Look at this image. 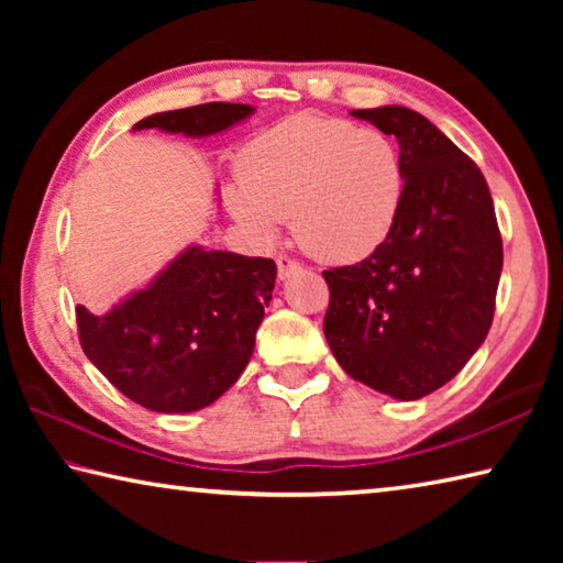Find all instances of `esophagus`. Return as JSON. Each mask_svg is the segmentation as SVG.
Returning a JSON list of instances; mask_svg holds the SVG:
<instances>
[{
  "mask_svg": "<svg viewBox=\"0 0 563 563\" xmlns=\"http://www.w3.org/2000/svg\"><path fill=\"white\" fill-rule=\"evenodd\" d=\"M275 263H278V275H280V280L290 278L292 273H298V271H300V263L295 261V258H290V255H278V258H275Z\"/></svg>",
  "mask_w": 563,
  "mask_h": 563,
  "instance_id": "34e87169",
  "label": "esophagus"
}]
</instances>
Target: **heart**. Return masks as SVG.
<instances>
[{
	"mask_svg": "<svg viewBox=\"0 0 563 563\" xmlns=\"http://www.w3.org/2000/svg\"><path fill=\"white\" fill-rule=\"evenodd\" d=\"M233 213L273 238L290 218L295 241L328 263L373 255L397 223L405 194L395 141L373 126L298 113L263 131L238 156Z\"/></svg>",
	"mask_w": 563,
	"mask_h": 563,
	"instance_id": "heart-1",
	"label": "heart"
}]
</instances>
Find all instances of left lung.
Here are the masks:
<instances>
[{
    "instance_id": "left-lung-1",
    "label": "left lung",
    "mask_w": 563,
    "mask_h": 563,
    "mask_svg": "<svg viewBox=\"0 0 563 563\" xmlns=\"http://www.w3.org/2000/svg\"><path fill=\"white\" fill-rule=\"evenodd\" d=\"M399 144L405 194L373 255L322 271L325 340L350 377L419 399L460 373L492 328L504 263L492 194L479 166L422 113L357 109Z\"/></svg>"
}]
</instances>
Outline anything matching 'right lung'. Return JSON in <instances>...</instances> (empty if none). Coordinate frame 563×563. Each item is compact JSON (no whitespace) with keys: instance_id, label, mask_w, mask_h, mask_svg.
Returning <instances> with one entry per match:
<instances>
[{"instance_id":"add662e5","label":"right lung","mask_w":563,"mask_h":563,"mask_svg":"<svg viewBox=\"0 0 563 563\" xmlns=\"http://www.w3.org/2000/svg\"><path fill=\"white\" fill-rule=\"evenodd\" d=\"M251 111L247 103L211 101L154 113L133 129L208 136ZM275 273L271 258L188 247L146 290L103 318L76 305L81 350L136 405L154 412H196L216 402L245 369Z\"/></svg>"}]
</instances>
